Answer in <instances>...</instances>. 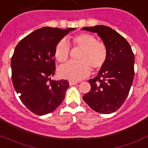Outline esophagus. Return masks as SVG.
Instances as JSON below:
<instances>
[{
  "instance_id": "1",
  "label": "esophagus",
  "mask_w": 148,
  "mask_h": 148,
  "mask_svg": "<svg viewBox=\"0 0 148 148\" xmlns=\"http://www.w3.org/2000/svg\"><path fill=\"white\" fill-rule=\"evenodd\" d=\"M77 84V81H73V80H70L69 81V84L71 85V86H72V85H75Z\"/></svg>"
}]
</instances>
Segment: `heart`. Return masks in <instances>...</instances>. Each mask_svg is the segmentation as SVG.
<instances>
[{
    "instance_id": "b5f03b06",
    "label": "heart",
    "mask_w": 148,
    "mask_h": 148,
    "mask_svg": "<svg viewBox=\"0 0 148 148\" xmlns=\"http://www.w3.org/2000/svg\"><path fill=\"white\" fill-rule=\"evenodd\" d=\"M74 48L82 49L78 57V62H68L59 68L60 76L68 80L77 81L88 77L93 70L103 67L107 59V49L105 44L97 41L90 33L83 32L70 37ZM55 59L59 63L67 62L70 56V47L64 40L58 42L55 48Z\"/></svg>"
}]
</instances>
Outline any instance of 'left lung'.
<instances>
[{
	"label": "left lung",
	"instance_id": "1",
	"mask_svg": "<svg viewBox=\"0 0 148 148\" xmlns=\"http://www.w3.org/2000/svg\"><path fill=\"white\" fill-rule=\"evenodd\" d=\"M97 32L107 49V59L97 77L89 80L90 90L83 97L85 103L103 114L116 112L128 97L134 76V55L128 41L109 26L84 27Z\"/></svg>",
	"mask_w": 148,
	"mask_h": 148
}]
</instances>
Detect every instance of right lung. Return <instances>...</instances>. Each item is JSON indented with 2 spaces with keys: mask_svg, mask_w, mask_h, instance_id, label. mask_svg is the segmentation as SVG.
I'll return each mask as SVG.
<instances>
[{
  "mask_svg": "<svg viewBox=\"0 0 148 148\" xmlns=\"http://www.w3.org/2000/svg\"><path fill=\"white\" fill-rule=\"evenodd\" d=\"M74 29L42 27L16 46L11 58L13 84L20 100L36 115L53 112L64 99L69 82L51 80L55 71L54 52L58 42Z\"/></svg>",
  "mask_w": 148,
  "mask_h": 148,
  "instance_id": "right-lung-1",
  "label": "right lung"
}]
</instances>
